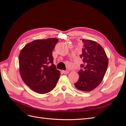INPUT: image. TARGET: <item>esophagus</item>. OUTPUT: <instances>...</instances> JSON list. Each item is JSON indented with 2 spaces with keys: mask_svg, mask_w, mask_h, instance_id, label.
I'll return each mask as SVG.
<instances>
[{
  "mask_svg": "<svg viewBox=\"0 0 126 126\" xmlns=\"http://www.w3.org/2000/svg\"><path fill=\"white\" fill-rule=\"evenodd\" d=\"M63 72L64 74H68L69 73V71L68 70H63Z\"/></svg>",
  "mask_w": 126,
  "mask_h": 126,
  "instance_id": "1",
  "label": "esophagus"
}]
</instances>
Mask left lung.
<instances>
[{"label": "left lung", "instance_id": "obj_1", "mask_svg": "<svg viewBox=\"0 0 126 126\" xmlns=\"http://www.w3.org/2000/svg\"><path fill=\"white\" fill-rule=\"evenodd\" d=\"M83 44L80 57L83 63L78 71L79 78L74 85L83 91H91L97 87L104 78L108 65L105 50L97 42L82 39Z\"/></svg>", "mask_w": 126, "mask_h": 126}]
</instances>
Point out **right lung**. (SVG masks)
<instances>
[{
	"instance_id": "add662e5",
	"label": "right lung",
	"mask_w": 126,
	"mask_h": 126,
	"mask_svg": "<svg viewBox=\"0 0 126 126\" xmlns=\"http://www.w3.org/2000/svg\"><path fill=\"white\" fill-rule=\"evenodd\" d=\"M58 39L33 40L25 45L19 56L22 80L36 93L45 94L55 88L60 72L53 63V49Z\"/></svg>"
}]
</instances>
